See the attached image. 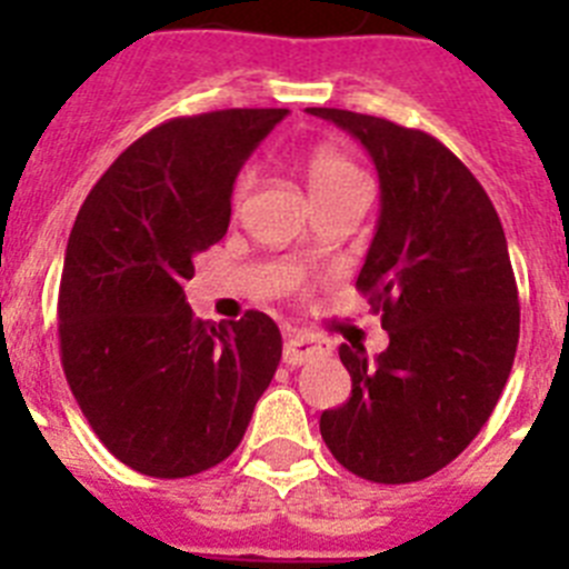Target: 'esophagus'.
I'll use <instances>...</instances> for the list:
<instances>
[{
	"mask_svg": "<svg viewBox=\"0 0 569 569\" xmlns=\"http://www.w3.org/2000/svg\"><path fill=\"white\" fill-rule=\"evenodd\" d=\"M330 345L319 336H310V333H290L288 341H284V361L288 365H305L308 359L313 356L328 353Z\"/></svg>",
	"mask_w": 569,
	"mask_h": 569,
	"instance_id": "1",
	"label": "esophagus"
}]
</instances>
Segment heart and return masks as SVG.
Returning <instances> with one entry per match:
<instances>
[{
    "instance_id": "heart-1",
    "label": "heart",
    "mask_w": 569,
    "mask_h": 569,
    "mask_svg": "<svg viewBox=\"0 0 569 569\" xmlns=\"http://www.w3.org/2000/svg\"><path fill=\"white\" fill-rule=\"evenodd\" d=\"M305 176H308V188L313 193L316 204L336 199L341 193H350V190L367 188L365 176L356 168V162L350 156H345L336 148H313L305 156ZM253 184V170H244L236 182V199L248 193V188ZM281 284L284 288H296L299 284V273L296 270H284L281 273Z\"/></svg>"
}]
</instances>
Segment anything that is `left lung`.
I'll return each mask as SVG.
<instances>
[{
    "mask_svg": "<svg viewBox=\"0 0 569 569\" xmlns=\"http://www.w3.org/2000/svg\"><path fill=\"white\" fill-rule=\"evenodd\" d=\"M308 113L356 136L379 170V224L356 288L390 336L376 361L339 347L353 390L321 413V439L361 479L421 481L479 436L516 359L505 228L479 179L425 130L339 108Z\"/></svg>",
    "mask_w": 569,
    "mask_h": 569,
    "instance_id": "8db88e82",
    "label": "left lung"
}]
</instances>
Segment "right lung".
<instances>
[{
	"label": "right lung",
	"instance_id": "right-lung-1",
	"mask_svg": "<svg viewBox=\"0 0 569 569\" xmlns=\"http://www.w3.org/2000/svg\"><path fill=\"white\" fill-rule=\"evenodd\" d=\"M284 108L179 116L148 130L93 184L59 284L70 393L104 447L153 479L228 459L281 359L270 316L196 319L193 259L228 233L230 196Z\"/></svg>",
	"mask_w": 569,
	"mask_h": 569
}]
</instances>
